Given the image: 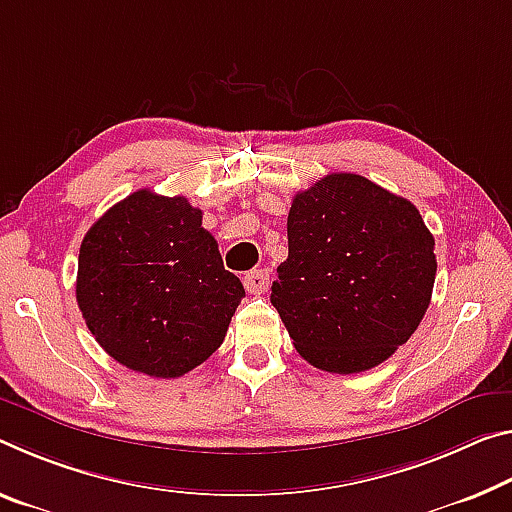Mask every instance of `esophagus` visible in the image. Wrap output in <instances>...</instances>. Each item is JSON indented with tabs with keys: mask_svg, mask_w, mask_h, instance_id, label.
Returning <instances> with one entry per match:
<instances>
[{
	"mask_svg": "<svg viewBox=\"0 0 512 512\" xmlns=\"http://www.w3.org/2000/svg\"><path fill=\"white\" fill-rule=\"evenodd\" d=\"M243 287H246L248 294H264L266 289H269V271L264 269H255L243 275Z\"/></svg>",
	"mask_w": 512,
	"mask_h": 512,
	"instance_id": "34e87169",
	"label": "esophagus"
}]
</instances>
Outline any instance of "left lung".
Here are the masks:
<instances>
[{
	"label": "left lung",
	"instance_id": "obj_1",
	"mask_svg": "<svg viewBox=\"0 0 512 512\" xmlns=\"http://www.w3.org/2000/svg\"><path fill=\"white\" fill-rule=\"evenodd\" d=\"M271 303L316 369L360 373L410 339L431 305L435 239L410 200L355 173L294 196Z\"/></svg>",
	"mask_w": 512,
	"mask_h": 512
}]
</instances>
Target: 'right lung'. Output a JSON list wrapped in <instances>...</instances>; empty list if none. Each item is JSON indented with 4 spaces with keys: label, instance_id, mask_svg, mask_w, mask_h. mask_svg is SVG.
Listing matches in <instances>:
<instances>
[{
    "label": "right lung",
    "instance_id": "right-lung-1",
    "mask_svg": "<svg viewBox=\"0 0 512 512\" xmlns=\"http://www.w3.org/2000/svg\"><path fill=\"white\" fill-rule=\"evenodd\" d=\"M246 296L202 212L141 189L97 218L79 248L77 305L123 367L180 378L223 344Z\"/></svg>",
    "mask_w": 512,
    "mask_h": 512
}]
</instances>
